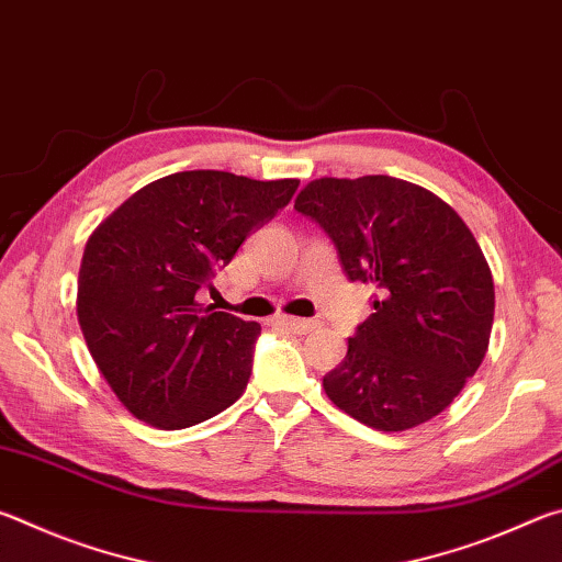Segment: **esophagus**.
<instances>
[{
	"label": "esophagus",
	"instance_id": "obj_1",
	"mask_svg": "<svg viewBox=\"0 0 562 562\" xmlns=\"http://www.w3.org/2000/svg\"><path fill=\"white\" fill-rule=\"evenodd\" d=\"M278 325H282L284 329L294 331V335H307V331L315 327V322L312 319H300V317H288V315H280L278 317Z\"/></svg>",
	"mask_w": 562,
	"mask_h": 562
}]
</instances>
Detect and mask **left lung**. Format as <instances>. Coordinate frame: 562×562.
<instances>
[{"instance_id":"obj_1","label":"left lung","mask_w":562,"mask_h":562,"mask_svg":"<svg viewBox=\"0 0 562 562\" xmlns=\"http://www.w3.org/2000/svg\"><path fill=\"white\" fill-rule=\"evenodd\" d=\"M294 211L319 223L351 282L374 290V312L322 379L331 404L379 431L441 414L486 357L496 292L459 213L392 176L319 178Z\"/></svg>"}]
</instances>
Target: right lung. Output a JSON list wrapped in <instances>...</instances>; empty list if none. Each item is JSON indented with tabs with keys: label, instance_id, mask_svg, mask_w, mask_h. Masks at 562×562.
Here are the masks:
<instances>
[{
	"label": "right lung",
	"instance_id": "obj_1",
	"mask_svg": "<svg viewBox=\"0 0 562 562\" xmlns=\"http://www.w3.org/2000/svg\"><path fill=\"white\" fill-rule=\"evenodd\" d=\"M297 186L183 170L140 188L91 233L76 317L111 392L140 422L188 429L243 396L260 325L195 294Z\"/></svg>",
	"mask_w": 562,
	"mask_h": 562
}]
</instances>
